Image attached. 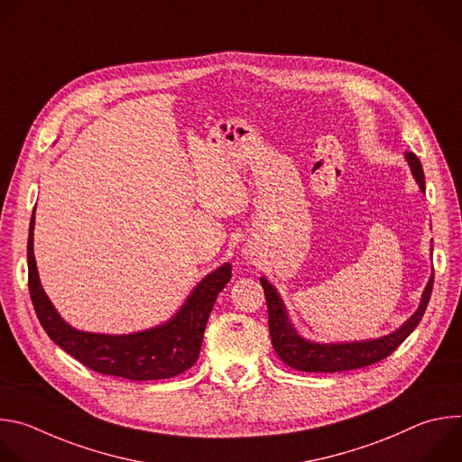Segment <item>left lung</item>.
<instances>
[{
	"label": "left lung",
	"instance_id": "obj_1",
	"mask_svg": "<svg viewBox=\"0 0 462 462\" xmlns=\"http://www.w3.org/2000/svg\"><path fill=\"white\" fill-rule=\"evenodd\" d=\"M408 164L424 191V170L415 153H406ZM261 287L265 291L267 309H269V331L273 338V346L276 355L291 367L307 373H338V371H351L360 369L365 365H373L383 358H387L394 349H397L419 325L428 307L431 289H433V274L424 289L420 307L417 312L401 327L397 331L367 342H353V344H331V346H319L309 340H303L296 335L292 325L289 323L283 301L280 300L276 289L265 280L261 278Z\"/></svg>",
	"mask_w": 462,
	"mask_h": 462
}]
</instances>
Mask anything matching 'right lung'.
I'll use <instances>...</instances> for the list:
<instances>
[{"instance_id": "obj_1", "label": "right lung", "mask_w": 462, "mask_h": 462, "mask_svg": "<svg viewBox=\"0 0 462 462\" xmlns=\"http://www.w3.org/2000/svg\"><path fill=\"white\" fill-rule=\"evenodd\" d=\"M32 230L34 214L31 217L27 243L31 300L47 337L65 353H69L95 373L134 382L177 376L188 371L199 358L208 316L217 294L232 276L228 263L197 285L173 319L161 327L124 337L82 333L58 316L40 285L32 250Z\"/></svg>"}]
</instances>
